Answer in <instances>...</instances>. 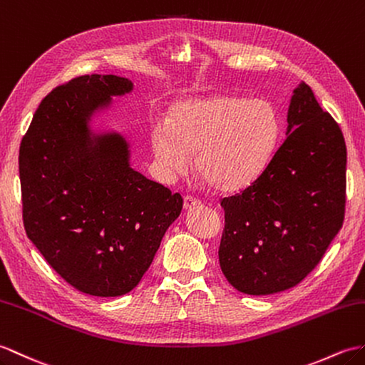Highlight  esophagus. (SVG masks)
<instances>
[{
    "instance_id": "obj_1",
    "label": "esophagus",
    "mask_w": 365,
    "mask_h": 365,
    "mask_svg": "<svg viewBox=\"0 0 365 365\" xmlns=\"http://www.w3.org/2000/svg\"><path fill=\"white\" fill-rule=\"evenodd\" d=\"M200 205H202V202L196 197H192V196H185V199H183V208L185 210H192V208H197Z\"/></svg>"
}]
</instances>
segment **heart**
Masks as SVG:
<instances>
[{
  "label": "heart",
  "instance_id": "obj_1",
  "mask_svg": "<svg viewBox=\"0 0 365 365\" xmlns=\"http://www.w3.org/2000/svg\"><path fill=\"white\" fill-rule=\"evenodd\" d=\"M282 137V118L267 99L232 95L177 103L169 121L150 125L155 162L166 179L196 173L217 191L235 192L267 168Z\"/></svg>",
  "mask_w": 365,
  "mask_h": 365
}]
</instances>
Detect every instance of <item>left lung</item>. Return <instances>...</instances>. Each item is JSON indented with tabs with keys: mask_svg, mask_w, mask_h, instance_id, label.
<instances>
[{
	"mask_svg": "<svg viewBox=\"0 0 365 365\" xmlns=\"http://www.w3.org/2000/svg\"><path fill=\"white\" fill-rule=\"evenodd\" d=\"M345 166L341 127L302 82L287 110L286 138L267 168L221 200L219 264L235 289L282 292L319 264L344 222Z\"/></svg>",
	"mask_w": 365,
	"mask_h": 365,
	"instance_id": "left-lung-1",
	"label": "left lung"
}]
</instances>
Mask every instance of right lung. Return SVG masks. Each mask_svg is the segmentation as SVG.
<instances>
[{
    "label": "right lung",
    "mask_w": 365,
    "mask_h": 365,
    "mask_svg": "<svg viewBox=\"0 0 365 365\" xmlns=\"http://www.w3.org/2000/svg\"><path fill=\"white\" fill-rule=\"evenodd\" d=\"M133 90L113 74L79 76L41 101L20 144L23 222L48 264L96 297L130 292L183 199L130 166L129 143L91 118Z\"/></svg>",
    "instance_id": "right-lung-1"
}]
</instances>
